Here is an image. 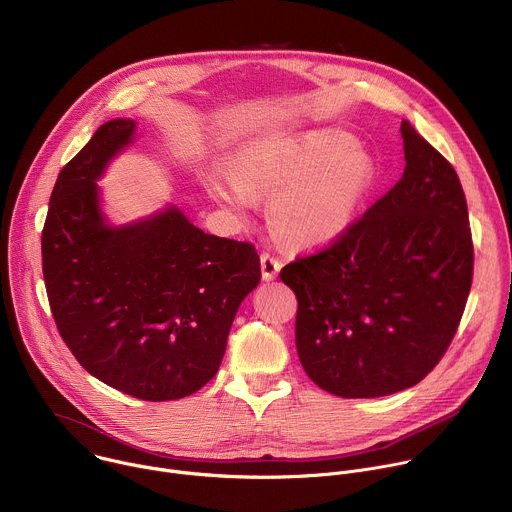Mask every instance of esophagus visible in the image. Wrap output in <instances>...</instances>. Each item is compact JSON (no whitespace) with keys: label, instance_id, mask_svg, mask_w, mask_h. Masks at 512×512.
<instances>
[{"label":"esophagus","instance_id":"esophagus-1","mask_svg":"<svg viewBox=\"0 0 512 512\" xmlns=\"http://www.w3.org/2000/svg\"><path fill=\"white\" fill-rule=\"evenodd\" d=\"M279 269H281V261L279 259L271 257L269 253L261 255V273H263L265 281H273L277 277Z\"/></svg>","mask_w":512,"mask_h":512}]
</instances>
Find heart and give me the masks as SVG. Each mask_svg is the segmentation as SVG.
I'll return each instance as SVG.
<instances>
[{
	"label": "heart",
	"mask_w": 512,
	"mask_h": 512,
	"mask_svg": "<svg viewBox=\"0 0 512 512\" xmlns=\"http://www.w3.org/2000/svg\"><path fill=\"white\" fill-rule=\"evenodd\" d=\"M377 184L373 154L340 129H310L245 141L229 170L214 168L208 194L239 216L271 194L269 223L298 249H322L340 241Z\"/></svg>",
	"instance_id": "1"
}]
</instances>
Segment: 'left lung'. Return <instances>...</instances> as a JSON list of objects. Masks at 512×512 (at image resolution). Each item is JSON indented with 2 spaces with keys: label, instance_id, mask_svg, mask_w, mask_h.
Returning a JSON list of instances; mask_svg holds the SVG:
<instances>
[{
  "label": "left lung",
  "instance_id": "8db88e82",
  "mask_svg": "<svg viewBox=\"0 0 512 512\" xmlns=\"http://www.w3.org/2000/svg\"><path fill=\"white\" fill-rule=\"evenodd\" d=\"M401 137V180L340 241L279 273L298 296L304 371L344 399L417 385L448 350L472 285L458 174L407 119Z\"/></svg>",
  "mask_w": 512,
  "mask_h": 512
}]
</instances>
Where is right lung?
I'll list each match as a JSON object with an SVG mask.
<instances>
[{"mask_svg": "<svg viewBox=\"0 0 512 512\" xmlns=\"http://www.w3.org/2000/svg\"><path fill=\"white\" fill-rule=\"evenodd\" d=\"M135 129L133 119L103 123L58 174L42 271L58 332L83 369L125 395L172 401L216 375L261 267L251 243L200 231L176 204L109 221L97 182Z\"/></svg>", "mask_w": 512, "mask_h": 512, "instance_id": "obj_1", "label": "right lung"}]
</instances>
